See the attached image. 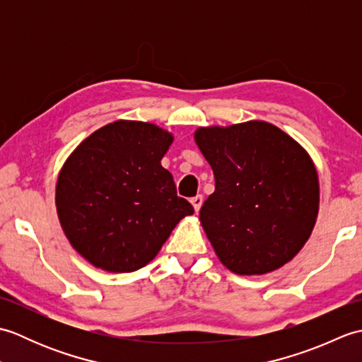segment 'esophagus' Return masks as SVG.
Segmentation results:
<instances>
[{"label":"esophagus","instance_id":"obj_1","mask_svg":"<svg viewBox=\"0 0 362 362\" xmlns=\"http://www.w3.org/2000/svg\"><path fill=\"white\" fill-rule=\"evenodd\" d=\"M202 204H204V197H202V194H197V196H194L193 199H191V205L194 206V210H196V211L201 210Z\"/></svg>","mask_w":362,"mask_h":362}]
</instances>
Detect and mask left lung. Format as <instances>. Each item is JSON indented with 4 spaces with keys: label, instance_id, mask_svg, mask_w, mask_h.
Returning a JSON list of instances; mask_svg holds the SVG:
<instances>
[{
    "label": "left lung",
    "instance_id": "8db88e82",
    "mask_svg": "<svg viewBox=\"0 0 362 362\" xmlns=\"http://www.w3.org/2000/svg\"><path fill=\"white\" fill-rule=\"evenodd\" d=\"M199 149L214 193L199 219L219 261L238 275H263L294 258L319 213V177L310 153L266 121L199 127Z\"/></svg>",
    "mask_w": 362,
    "mask_h": 362
}]
</instances>
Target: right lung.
<instances>
[{
    "instance_id": "add662e5",
    "label": "right lung",
    "mask_w": 362,
    "mask_h": 362,
    "mask_svg": "<svg viewBox=\"0 0 362 362\" xmlns=\"http://www.w3.org/2000/svg\"><path fill=\"white\" fill-rule=\"evenodd\" d=\"M173 134L119 119L87 136L59 173L56 209L74 250L107 272H134L156 258L179 222L194 213L177 196L161 158Z\"/></svg>"
}]
</instances>
